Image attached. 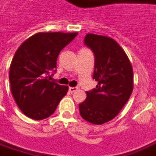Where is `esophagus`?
Returning a JSON list of instances; mask_svg holds the SVG:
<instances>
[{"instance_id": "esophagus-1", "label": "esophagus", "mask_w": 156, "mask_h": 156, "mask_svg": "<svg viewBox=\"0 0 156 156\" xmlns=\"http://www.w3.org/2000/svg\"><path fill=\"white\" fill-rule=\"evenodd\" d=\"M77 90V87H69V91L70 92V93H74V92H76Z\"/></svg>"}]
</instances>
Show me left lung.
<instances>
[{"label":"left lung","mask_w":156,"mask_h":156,"mask_svg":"<svg viewBox=\"0 0 156 156\" xmlns=\"http://www.w3.org/2000/svg\"><path fill=\"white\" fill-rule=\"evenodd\" d=\"M84 44L94 54L93 78L98 84L79 104L80 114L89 123L105 124L119 113L131 95L132 66L124 50L109 37L88 33Z\"/></svg>","instance_id":"left-lung-1"}]
</instances>
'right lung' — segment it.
Wrapping results in <instances>:
<instances>
[{
	"mask_svg": "<svg viewBox=\"0 0 156 156\" xmlns=\"http://www.w3.org/2000/svg\"><path fill=\"white\" fill-rule=\"evenodd\" d=\"M77 32H38L21 44L12 58L9 80L11 92L22 112L35 120L54 113L68 86L51 81L60 51Z\"/></svg>",
	"mask_w": 156,
	"mask_h": 156,
	"instance_id": "add662e5",
	"label": "right lung"
}]
</instances>
